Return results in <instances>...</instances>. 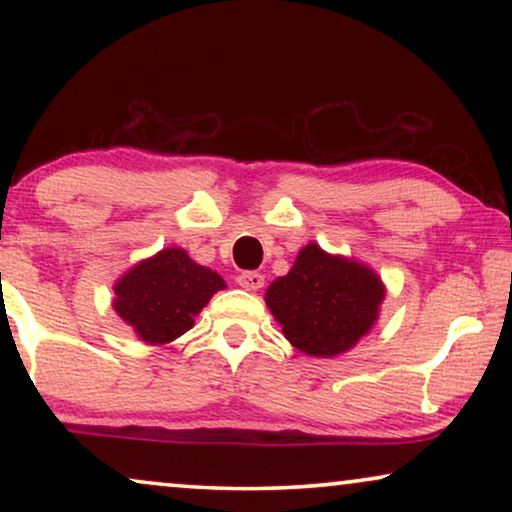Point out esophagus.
Masks as SVG:
<instances>
[{
	"mask_svg": "<svg viewBox=\"0 0 512 512\" xmlns=\"http://www.w3.org/2000/svg\"><path fill=\"white\" fill-rule=\"evenodd\" d=\"M237 284L247 291H258L265 284V277L261 272H242V275H237Z\"/></svg>",
	"mask_w": 512,
	"mask_h": 512,
	"instance_id": "esophagus-1",
	"label": "esophagus"
}]
</instances>
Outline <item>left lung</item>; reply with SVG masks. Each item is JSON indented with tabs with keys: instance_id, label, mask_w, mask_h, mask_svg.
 Returning a JSON list of instances; mask_svg holds the SVG:
<instances>
[{
	"instance_id": "left-lung-1",
	"label": "left lung",
	"mask_w": 512,
	"mask_h": 512,
	"mask_svg": "<svg viewBox=\"0 0 512 512\" xmlns=\"http://www.w3.org/2000/svg\"><path fill=\"white\" fill-rule=\"evenodd\" d=\"M382 300L384 284L368 265L326 254L314 242L265 291L284 338L324 359L352 349L373 328Z\"/></svg>"
}]
</instances>
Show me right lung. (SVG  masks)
Returning <instances> with one entry per match:
<instances>
[{"label":"right lung","mask_w":512,"mask_h":512,"mask_svg":"<svg viewBox=\"0 0 512 512\" xmlns=\"http://www.w3.org/2000/svg\"><path fill=\"white\" fill-rule=\"evenodd\" d=\"M221 289V275L191 261L184 249L167 247L118 279L114 310L139 340L165 345L193 328L195 314Z\"/></svg>","instance_id":"add662e5"}]
</instances>
